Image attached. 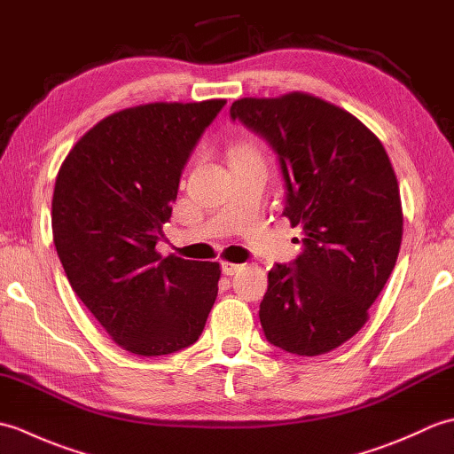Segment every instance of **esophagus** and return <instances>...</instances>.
Wrapping results in <instances>:
<instances>
[{"mask_svg": "<svg viewBox=\"0 0 454 454\" xmlns=\"http://www.w3.org/2000/svg\"><path fill=\"white\" fill-rule=\"evenodd\" d=\"M236 271H239V265L238 263H230V262H222V273L224 275H234Z\"/></svg>", "mask_w": 454, "mask_h": 454, "instance_id": "esophagus-1", "label": "esophagus"}]
</instances>
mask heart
<instances>
[{"label": "heart", "mask_w": 454, "mask_h": 454, "mask_svg": "<svg viewBox=\"0 0 454 454\" xmlns=\"http://www.w3.org/2000/svg\"><path fill=\"white\" fill-rule=\"evenodd\" d=\"M236 153H247V150H238Z\"/></svg>", "instance_id": "heart-1"}]
</instances>
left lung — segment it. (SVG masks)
Listing matches in <instances>:
<instances>
[{
	"label": "left lung",
	"instance_id": "1",
	"mask_svg": "<svg viewBox=\"0 0 454 454\" xmlns=\"http://www.w3.org/2000/svg\"><path fill=\"white\" fill-rule=\"evenodd\" d=\"M230 117L277 153L283 215L304 234L302 254L269 271L263 333L286 353L332 351L369 320L396 265L403 220L388 153L351 113L301 91L238 99Z\"/></svg>",
	"mask_w": 454,
	"mask_h": 454
}]
</instances>
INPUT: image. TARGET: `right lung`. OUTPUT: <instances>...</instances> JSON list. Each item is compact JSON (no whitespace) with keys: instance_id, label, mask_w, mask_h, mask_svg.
Returning a JSON list of instances; mask_svg holds the SVG:
<instances>
[{"instance_id":"add662e5","label":"right lung","mask_w":454,"mask_h":454,"mask_svg":"<svg viewBox=\"0 0 454 454\" xmlns=\"http://www.w3.org/2000/svg\"><path fill=\"white\" fill-rule=\"evenodd\" d=\"M224 99L148 103L85 132L58 171L52 236L74 293L134 355H169L205 330L220 265L161 257L156 244L183 168Z\"/></svg>"}]
</instances>
